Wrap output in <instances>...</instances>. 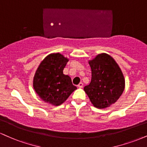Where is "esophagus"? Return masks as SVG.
I'll return each mask as SVG.
<instances>
[{
  "label": "esophagus",
  "instance_id": "obj_1",
  "mask_svg": "<svg viewBox=\"0 0 147 147\" xmlns=\"http://www.w3.org/2000/svg\"><path fill=\"white\" fill-rule=\"evenodd\" d=\"M77 86H78V88H82L83 86H84V84H83V83H81V82L79 83V85Z\"/></svg>",
  "mask_w": 147,
  "mask_h": 147
}]
</instances>
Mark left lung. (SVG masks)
I'll return each instance as SVG.
<instances>
[{
    "label": "left lung",
    "mask_w": 147,
    "mask_h": 147,
    "mask_svg": "<svg viewBox=\"0 0 147 147\" xmlns=\"http://www.w3.org/2000/svg\"><path fill=\"white\" fill-rule=\"evenodd\" d=\"M92 70L90 84L84 91L95 107H108L116 102L125 89V78L116 61L106 53L98 54L89 61Z\"/></svg>",
    "instance_id": "left-lung-1"
}]
</instances>
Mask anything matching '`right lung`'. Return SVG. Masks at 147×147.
<instances>
[{
  "label": "right lung",
  "mask_w": 147,
  "mask_h": 147,
  "mask_svg": "<svg viewBox=\"0 0 147 147\" xmlns=\"http://www.w3.org/2000/svg\"><path fill=\"white\" fill-rule=\"evenodd\" d=\"M68 61L63 55L52 53L40 63L33 78V88L42 100L57 106L62 104L77 89L71 78L63 73Z\"/></svg>",
  "instance_id": "right-lung-1"
}]
</instances>
